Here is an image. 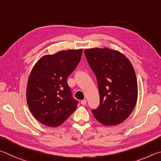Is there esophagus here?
I'll return each instance as SVG.
<instances>
[{"mask_svg": "<svg viewBox=\"0 0 161 161\" xmlns=\"http://www.w3.org/2000/svg\"><path fill=\"white\" fill-rule=\"evenodd\" d=\"M80 103L82 104L83 105H86V104H87V100H81Z\"/></svg>", "mask_w": 161, "mask_h": 161, "instance_id": "esophagus-1", "label": "esophagus"}]
</instances>
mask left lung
Wrapping results in <instances>:
<instances>
[{"label": "left lung", "instance_id": "obj_1", "mask_svg": "<svg viewBox=\"0 0 161 161\" xmlns=\"http://www.w3.org/2000/svg\"><path fill=\"white\" fill-rule=\"evenodd\" d=\"M96 76L100 105L92 112L97 121L114 126L128 118L136 106L138 86L129 59L118 51L94 48L84 51Z\"/></svg>", "mask_w": 161, "mask_h": 161}]
</instances>
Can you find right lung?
I'll list each match as a JSON object with an SVG mask.
<instances>
[{
    "label": "right lung",
    "mask_w": 161,
    "mask_h": 161,
    "mask_svg": "<svg viewBox=\"0 0 161 161\" xmlns=\"http://www.w3.org/2000/svg\"><path fill=\"white\" fill-rule=\"evenodd\" d=\"M83 49L61 51L36 62L28 79L27 102L39 122L56 127L77 108L67 78L80 62Z\"/></svg>",
    "instance_id": "1"
}]
</instances>
